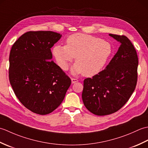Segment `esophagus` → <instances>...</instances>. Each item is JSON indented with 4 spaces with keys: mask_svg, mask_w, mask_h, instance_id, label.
<instances>
[{
    "mask_svg": "<svg viewBox=\"0 0 148 148\" xmlns=\"http://www.w3.org/2000/svg\"><path fill=\"white\" fill-rule=\"evenodd\" d=\"M78 81V80L77 79H75V78H71V82L72 84H74V83H76Z\"/></svg>",
    "mask_w": 148,
    "mask_h": 148,
    "instance_id": "1",
    "label": "esophagus"
}]
</instances>
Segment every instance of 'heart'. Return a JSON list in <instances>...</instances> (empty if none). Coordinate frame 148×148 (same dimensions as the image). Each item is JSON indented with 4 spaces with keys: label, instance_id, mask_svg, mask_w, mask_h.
<instances>
[{
    "label": "heart",
    "instance_id": "heart-1",
    "mask_svg": "<svg viewBox=\"0 0 148 148\" xmlns=\"http://www.w3.org/2000/svg\"><path fill=\"white\" fill-rule=\"evenodd\" d=\"M112 48L111 43L98 37L77 33L69 36L66 45H56L53 48V55L58 65L66 71L76 58V63L71 68V73H82L85 77L99 74L111 56Z\"/></svg>",
    "mask_w": 148,
    "mask_h": 148
}]
</instances>
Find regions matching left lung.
I'll return each mask as SVG.
<instances>
[{"instance_id": "obj_1", "label": "left lung", "mask_w": 148, "mask_h": 148, "mask_svg": "<svg viewBox=\"0 0 148 148\" xmlns=\"http://www.w3.org/2000/svg\"><path fill=\"white\" fill-rule=\"evenodd\" d=\"M109 36L120 46L104 70L84 80L82 93L86 109L98 116L120 109L133 93L137 81L138 57L133 45L125 36Z\"/></svg>"}]
</instances>
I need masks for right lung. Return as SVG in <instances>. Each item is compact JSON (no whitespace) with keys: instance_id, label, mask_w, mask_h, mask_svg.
<instances>
[{"instance_id":"right-lung-1","label":"right lung","mask_w":148,"mask_h":148,"mask_svg":"<svg viewBox=\"0 0 148 148\" xmlns=\"http://www.w3.org/2000/svg\"><path fill=\"white\" fill-rule=\"evenodd\" d=\"M61 37L52 31H30L19 37L11 49V85L22 104L36 114H48L57 108L71 84L51 60V48Z\"/></svg>"}]
</instances>
